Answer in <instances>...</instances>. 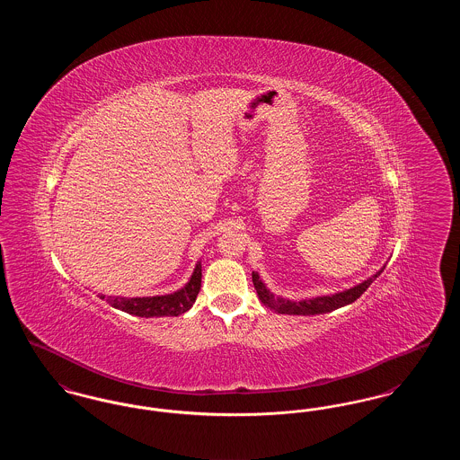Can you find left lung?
I'll list each match as a JSON object with an SVG mask.
<instances>
[{"label":"left lung","mask_w":460,"mask_h":460,"mask_svg":"<svg viewBox=\"0 0 460 460\" xmlns=\"http://www.w3.org/2000/svg\"><path fill=\"white\" fill-rule=\"evenodd\" d=\"M385 267L386 265H383L374 276L367 278L366 281H362L357 286H353L350 289L338 291L334 295L305 298V300H288L283 296H276L270 289H267V286L257 272H252V279H253V286L257 289V295H259L261 302L263 305L269 306L270 310H274L278 314H288V315H317V314H328V312H332L336 308L353 304L371 286L372 281L385 270Z\"/></svg>","instance_id":"1"}]
</instances>
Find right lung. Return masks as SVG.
Instances as JSON below:
<instances>
[{"label": "right lung", "instance_id": "right-lung-1", "mask_svg": "<svg viewBox=\"0 0 460 460\" xmlns=\"http://www.w3.org/2000/svg\"><path fill=\"white\" fill-rule=\"evenodd\" d=\"M201 286V262L197 263L190 281L169 295H156V296H105L100 295L102 300H107L113 308L128 312L137 317H174L188 312L199 293Z\"/></svg>", "mask_w": 460, "mask_h": 460}]
</instances>
